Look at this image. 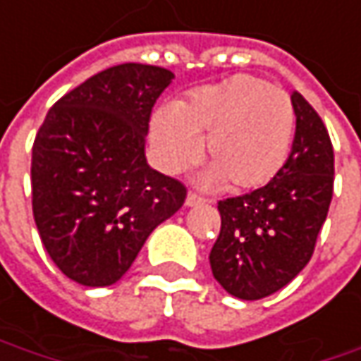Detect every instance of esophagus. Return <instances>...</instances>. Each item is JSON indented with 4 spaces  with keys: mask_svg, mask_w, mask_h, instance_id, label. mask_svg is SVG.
<instances>
[{
    "mask_svg": "<svg viewBox=\"0 0 361 361\" xmlns=\"http://www.w3.org/2000/svg\"><path fill=\"white\" fill-rule=\"evenodd\" d=\"M204 202H206V198L198 196L196 192H190L188 198H185V204H188V206H198V204H204Z\"/></svg>",
    "mask_w": 361,
    "mask_h": 361,
    "instance_id": "obj_1",
    "label": "esophagus"
}]
</instances>
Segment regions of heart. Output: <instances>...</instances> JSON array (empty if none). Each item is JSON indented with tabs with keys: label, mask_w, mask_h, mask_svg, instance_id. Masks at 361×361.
<instances>
[{
	"label": "heart",
	"mask_w": 361,
	"mask_h": 361,
	"mask_svg": "<svg viewBox=\"0 0 361 361\" xmlns=\"http://www.w3.org/2000/svg\"><path fill=\"white\" fill-rule=\"evenodd\" d=\"M296 128L290 97L255 75H233L204 87L180 106H163L153 118V145L167 171L198 157L206 185L228 183L235 192L264 188L284 167Z\"/></svg>",
	"instance_id": "b5f03b06"
}]
</instances>
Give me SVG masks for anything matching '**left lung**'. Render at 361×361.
<instances>
[{
	"mask_svg": "<svg viewBox=\"0 0 361 361\" xmlns=\"http://www.w3.org/2000/svg\"><path fill=\"white\" fill-rule=\"evenodd\" d=\"M296 135L280 173L264 188L219 202L221 235L210 251L216 282L241 300H259L310 262L333 198L335 157L314 108L292 92Z\"/></svg>",
	"mask_w": 361,
	"mask_h": 361,
	"instance_id": "left-lung-1",
	"label": "left lung"
}]
</instances>
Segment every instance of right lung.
Segmentation results:
<instances>
[{
  "mask_svg": "<svg viewBox=\"0 0 361 361\" xmlns=\"http://www.w3.org/2000/svg\"><path fill=\"white\" fill-rule=\"evenodd\" d=\"M173 73L140 63L99 71L61 97L32 147V212L54 265L81 286H112L185 185L149 167L145 138Z\"/></svg>",
  "mask_w": 361,
  "mask_h": 361,
  "instance_id": "right-lung-1",
  "label": "right lung"
}]
</instances>
